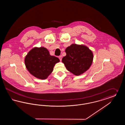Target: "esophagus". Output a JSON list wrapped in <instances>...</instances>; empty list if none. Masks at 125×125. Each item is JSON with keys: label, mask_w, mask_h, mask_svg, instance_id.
<instances>
[{"label": "esophagus", "mask_w": 125, "mask_h": 125, "mask_svg": "<svg viewBox=\"0 0 125 125\" xmlns=\"http://www.w3.org/2000/svg\"><path fill=\"white\" fill-rule=\"evenodd\" d=\"M59 59H60V60L61 61L62 60V56H60V57H59Z\"/></svg>", "instance_id": "obj_1"}]
</instances>
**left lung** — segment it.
Instances as JSON below:
<instances>
[{
	"label": "left lung",
	"mask_w": 125,
	"mask_h": 125,
	"mask_svg": "<svg viewBox=\"0 0 125 125\" xmlns=\"http://www.w3.org/2000/svg\"><path fill=\"white\" fill-rule=\"evenodd\" d=\"M66 56L62 61L66 68L75 75H80L89 69L93 55L89 48L83 45L72 44L65 49Z\"/></svg>",
	"instance_id": "obj_1"
}]
</instances>
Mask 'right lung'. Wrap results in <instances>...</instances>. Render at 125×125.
Here are the masks:
<instances>
[{"instance_id":"obj_1","label":"right lung","mask_w":125,"mask_h":125,"mask_svg":"<svg viewBox=\"0 0 125 125\" xmlns=\"http://www.w3.org/2000/svg\"><path fill=\"white\" fill-rule=\"evenodd\" d=\"M60 60L51 56L46 48H34L25 59L26 67L30 73L36 78L45 79L52 73L55 64Z\"/></svg>"}]
</instances>
